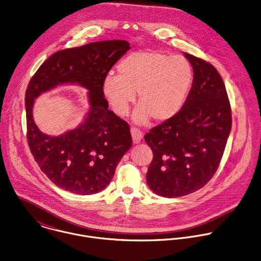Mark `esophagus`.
Listing matches in <instances>:
<instances>
[{
  "label": "esophagus",
  "instance_id": "obj_1",
  "mask_svg": "<svg viewBox=\"0 0 261 261\" xmlns=\"http://www.w3.org/2000/svg\"><path fill=\"white\" fill-rule=\"evenodd\" d=\"M131 135H132V139H133L134 143H139L143 137L142 132L135 127H131Z\"/></svg>",
  "mask_w": 261,
  "mask_h": 261
}]
</instances>
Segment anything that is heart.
Masks as SVG:
<instances>
[{"label": "heart", "instance_id": "1", "mask_svg": "<svg viewBox=\"0 0 261 261\" xmlns=\"http://www.w3.org/2000/svg\"><path fill=\"white\" fill-rule=\"evenodd\" d=\"M118 75L102 80V93L112 110L126 116L138 92L133 120L139 125L166 122L182 109L193 82V69L183 57L155 51H136L117 66Z\"/></svg>", "mask_w": 261, "mask_h": 261}]
</instances>
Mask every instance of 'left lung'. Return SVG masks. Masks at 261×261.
<instances>
[{
  "label": "left lung",
  "instance_id": "8db88e82",
  "mask_svg": "<svg viewBox=\"0 0 261 261\" xmlns=\"http://www.w3.org/2000/svg\"><path fill=\"white\" fill-rule=\"evenodd\" d=\"M193 82L180 112L152 128L144 140L153 159L146 182L158 195L181 197L202 188L218 170L232 128V112L218 70L184 53Z\"/></svg>",
  "mask_w": 261,
  "mask_h": 261
}]
</instances>
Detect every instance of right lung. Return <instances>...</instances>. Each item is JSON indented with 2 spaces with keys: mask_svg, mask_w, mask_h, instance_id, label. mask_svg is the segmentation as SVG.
Returning <instances> with one entry per match:
<instances>
[{
  "mask_svg": "<svg viewBox=\"0 0 261 261\" xmlns=\"http://www.w3.org/2000/svg\"><path fill=\"white\" fill-rule=\"evenodd\" d=\"M130 48L126 40H102L53 54L30 79L26 93L27 141L45 176L71 193L89 195L103 190L132 145L127 122L109 110L101 85L116 62ZM61 84H78L89 90L85 121L59 137L42 134L32 117L34 99Z\"/></svg>",
  "mask_w": 261,
  "mask_h": 261,
  "instance_id": "obj_1",
  "label": "right lung"
}]
</instances>
